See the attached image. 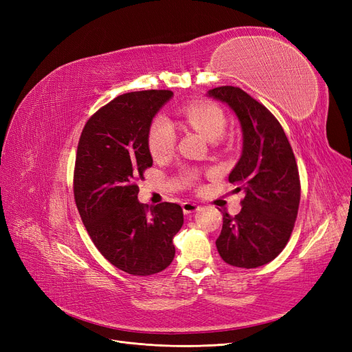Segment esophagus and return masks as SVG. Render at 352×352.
<instances>
[{
    "label": "esophagus",
    "mask_w": 352,
    "mask_h": 352,
    "mask_svg": "<svg viewBox=\"0 0 352 352\" xmlns=\"http://www.w3.org/2000/svg\"><path fill=\"white\" fill-rule=\"evenodd\" d=\"M199 209H200V206L197 205V203H195V201H184V203H183V212H184L186 214L195 213V212H197Z\"/></svg>",
    "instance_id": "esophagus-1"
}]
</instances>
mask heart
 <instances>
[{"label": "heart", "mask_w": 352, "mask_h": 352, "mask_svg": "<svg viewBox=\"0 0 352 352\" xmlns=\"http://www.w3.org/2000/svg\"><path fill=\"white\" fill-rule=\"evenodd\" d=\"M183 117L190 127L201 133L210 142L219 140L226 129V118L223 111L210 102H196L183 108ZM175 130L173 124L164 117H157L152 121L147 146L153 157L161 160L173 152L175 146Z\"/></svg>", "instance_id": "obj_1"}]
</instances>
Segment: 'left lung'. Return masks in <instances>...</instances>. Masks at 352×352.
Wrapping results in <instances>:
<instances>
[{"label": "left lung", "mask_w": 352, "mask_h": 352, "mask_svg": "<svg viewBox=\"0 0 352 352\" xmlns=\"http://www.w3.org/2000/svg\"><path fill=\"white\" fill-rule=\"evenodd\" d=\"M208 96L228 105L243 131V152L228 179L245 196L240 213L223 212L217 248L231 266H263L283 250L297 219L301 187L296 156L278 120L244 90L221 86Z\"/></svg>", "instance_id": "1"}]
</instances>
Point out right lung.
<instances>
[{"instance_id": "right-lung-1", "label": "right lung", "mask_w": 352, "mask_h": 352, "mask_svg": "<svg viewBox=\"0 0 352 352\" xmlns=\"http://www.w3.org/2000/svg\"><path fill=\"white\" fill-rule=\"evenodd\" d=\"M173 96L171 90L117 96L89 118L77 146L78 213L100 254L130 275H153L171 265L173 238L184 223L177 203L147 209L135 184L153 164L147 146L151 124Z\"/></svg>"}]
</instances>
